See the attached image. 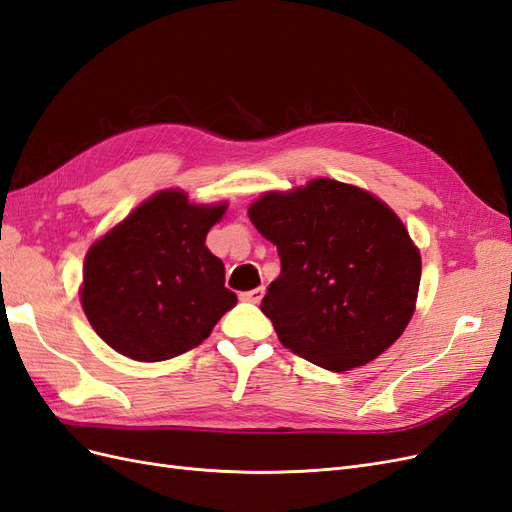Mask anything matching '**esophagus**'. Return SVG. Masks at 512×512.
Returning a JSON list of instances; mask_svg holds the SVG:
<instances>
[{
  "label": "esophagus",
  "mask_w": 512,
  "mask_h": 512,
  "mask_svg": "<svg viewBox=\"0 0 512 512\" xmlns=\"http://www.w3.org/2000/svg\"><path fill=\"white\" fill-rule=\"evenodd\" d=\"M265 297V288H254V290H247V292H241V301H247V303H260V299Z\"/></svg>",
  "instance_id": "34e87169"
}]
</instances>
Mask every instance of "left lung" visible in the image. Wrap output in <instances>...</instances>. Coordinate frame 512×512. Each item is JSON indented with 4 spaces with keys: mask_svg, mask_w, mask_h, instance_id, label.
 Listing matches in <instances>:
<instances>
[{
    "mask_svg": "<svg viewBox=\"0 0 512 512\" xmlns=\"http://www.w3.org/2000/svg\"><path fill=\"white\" fill-rule=\"evenodd\" d=\"M247 215L282 260L260 309L286 348L348 371L397 342L414 314L421 254L389 205L356 185L314 179L265 192Z\"/></svg>",
    "mask_w": 512,
    "mask_h": 512,
    "instance_id": "left-lung-1",
    "label": "left lung"
}]
</instances>
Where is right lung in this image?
Returning a JSON list of instances; mask_svg holds the SVG:
<instances>
[{"label":"right lung","mask_w":512,"mask_h":512,"mask_svg":"<svg viewBox=\"0 0 512 512\" xmlns=\"http://www.w3.org/2000/svg\"><path fill=\"white\" fill-rule=\"evenodd\" d=\"M226 207L162 190L89 247L81 305L108 346L143 363L173 359L237 305L222 260L205 245Z\"/></svg>","instance_id":"right-lung-1"}]
</instances>
